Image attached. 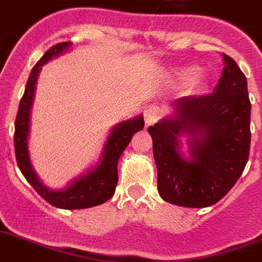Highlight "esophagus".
<instances>
[{
  "label": "esophagus",
  "mask_w": 262,
  "mask_h": 262,
  "mask_svg": "<svg viewBox=\"0 0 262 262\" xmlns=\"http://www.w3.org/2000/svg\"><path fill=\"white\" fill-rule=\"evenodd\" d=\"M143 116H145L146 126H150L158 121L160 116V111L157 105H147L143 111Z\"/></svg>",
  "instance_id": "esophagus-1"
}]
</instances>
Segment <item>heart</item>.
<instances>
[{"mask_svg": "<svg viewBox=\"0 0 262 262\" xmlns=\"http://www.w3.org/2000/svg\"><path fill=\"white\" fill-rule=\"evenodd\" d=\"M200 73H201V69L195 65H189V67H183L180 69L176 70L175 75L176 79L180 84H189L192 83L194 79L199 78Z\"/></svg>", "mask_w": 262, "mask_h": 262, "instance_id": "heart-1", "label": "heart"}]
</instances>
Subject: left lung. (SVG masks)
I'll use <instances>...</instances> for the list:
<instances>
[{
	"label": "left lung",
	"instance_id": "obj_1",
	"mask_svg": "<svg viewBox=\"0 0 262 262\" xmlns=\"http://www.w3.org/2000/svg\"><path fill=\"white\" fill-rule=\"evenodd\" d=\"M223 72L210 95L183 96L173 115L148 126L158 169V192L184 207H206L223 199L242 176L251 146L247 78L223 53ZM188 136V157L180 138Z\"/></svg>",
	"mask_w": 262,
	"mask_h": 262
}]
</instances>
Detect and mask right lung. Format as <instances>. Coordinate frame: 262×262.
<instances>
[{"mask_svg":"<svg viewBox=\"0 0 262 262\" xmlns=\"http://www.w3.org/2000/svg\"><path fill=\"white\" fill-rule=\"evenodd\" d=\"M70 46H72L70 41L56 44L55 47L49 48L32 68L31 74L26 84L25 94L20 99L19 110L16 114L14 147H15L18 167L32 188L52 206L73 210V209H87V207L102 205L115 194V189L119 181L117 163L120 157L130 142L132 137L137 132L142 130L145 121H143V115H140L134 119L125 120L115 125L108 134L99 163L89 169L86 173L73 180L68 188L62 190H55L44 185L43 181L40 180L35 172L30 159V151H28L30 116H31L35 90H36L37 77L41 67L49 60L58 57L61 53L68 51Z\"/></svg>","mask_w":262,"mask_h":262,"instance_id":"right-lung-1","label":"right lung"}]
</instances>
